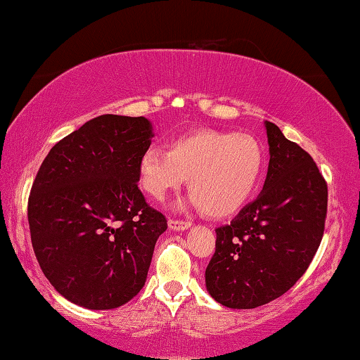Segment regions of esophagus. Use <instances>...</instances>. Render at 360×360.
<instances>
[{"label":"esophagus","instance_id":"obj_1","mask_svg":"<svg viewBox=\"0 0 360 360\" xmlns=\"http://www.w3.org/2000/svg\"><path fill=\"white\" fill-rule=\"evenodd\" d=\"M191 225H192L191 221H182V219H169L168 221V227L172 230H178V231L187 230Z\"/></svg>","mask_w":360,"mask_h":360}]
</instances>
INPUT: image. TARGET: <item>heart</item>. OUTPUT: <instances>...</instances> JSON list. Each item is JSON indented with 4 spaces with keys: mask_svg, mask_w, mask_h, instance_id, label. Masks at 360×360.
I'll list each match as a JSON object with an SVG mask.
<instances>
[{
    "mask_svg": "<svg viewBox=\"0 0 360 360\" xmlns=\"http://www.w3.org/2000/svg\"><path fill=\"white\" fill-rule=\"evenodd\" d=\"M265 149L249 133L198 130L157 146L139 158V186L154 200L178 191L188 178L192 202L206 216L227 217L252 197L265 172Z\"/></svg>",
    "mask_w": 360,
    "mask_h": 360,
    "instance_id": "obj_1",
    "label": "heart"
}]
</instances>
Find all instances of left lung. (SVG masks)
I'll return each mask as SVG.
<instances>
[{
    "label": "left lung",
    "instance_id": "8db88e82",
    "mask_svg": "<svg viewBox=\"0 0 360 360\" xmlns=\"http://www.w3.org/2000/svg\"><path fill=\"white\" fill-rule=\"evenodd\" d=\"M270 163L264 191L216 229L206 289L224 307L251 309L285 294L311 264L324 235L327 182L316 162L265 122Z\"/></svg>",
    "mask_w": 360,
    "mask_h": 360
}]
</instances>
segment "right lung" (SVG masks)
Masks as SVG:
<instances>
[{
	"label": "right lung",
	"mask_w": 360,
	"mask_h": 360,
	"mask_svg": "<svg viewBox=\"0 0 360 360\" xmlns=\"http://www.w3.org/2000/svg\"><path fill=\"white\" fill-rule=\"evenodd\" d=\"M150 122L105 114L53 146L33 181L28 224L36 259L58 294L112 309L143 289L167 217L139 191Z\"/></svg>",
	"instance_id": "add662e5"
}]
</instances>
